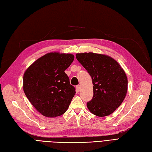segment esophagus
<instances>
[{"label": "esophagus", "instance_id": "34e87169", "mask_svg": "<svg viewBox=\"0 0 152 152\" xmlns=\"http://www.w3.org/2000/svg\"><path fill=\"white\" fill-rule=\"evenodd\" d=\"M76 90H77V91H80V90H81V86L80 85L76 86Z\"/></svg>", "mask_w": 152, "mask_h": 152}]
</instances>
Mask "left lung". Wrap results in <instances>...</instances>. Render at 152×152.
Masks as SVG:
<instances>
[{
    "label": "left lung",
    "mask_w": 152,
    "mask_h": 152,
    "mask_svg": "<svg viewBox=\"0 0 152 152\" xmlns=\"http://www.w3.org/2000/svg\"><path fill=\"white\" fill-rule=\"evenodd\" d=\"M77 60L91 77L92 100L87 107L94 115L107 116L121 105L128 91V79L119 63L106 55L92 52L76 53Z\"/></svg>",
    "instance_id": "left-lung-1"
}]
</instances>
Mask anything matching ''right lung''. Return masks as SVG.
<instances>
[{"mask_svg":"<svg viewBox=\"0 0 152 152\" xmlns=\"http://www.w3.org/2000/svg\"><path fill=\"white\" fill-rule=\"evenodd\" d=\"M74 58L71 53H48L34 62L24 72V94L43 115L59 116L69 107L76 91L64 71Z\"/></svg>","mask_w":152,"mask_h":152,"instance_id":"obj_1","label":"right lung"}]
</instances>
